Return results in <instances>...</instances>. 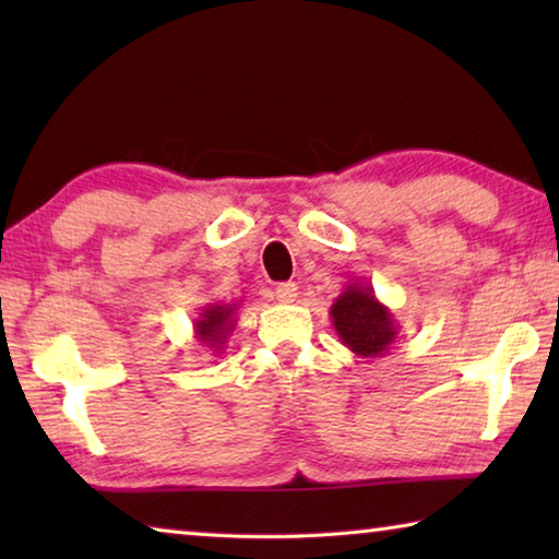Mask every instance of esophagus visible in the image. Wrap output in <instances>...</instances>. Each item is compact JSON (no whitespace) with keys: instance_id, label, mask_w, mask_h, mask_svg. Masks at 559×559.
<instances>
[{"instance_id":"esophagus-1","label":"esophagus","mask_w":559,"mask_h":559,"mask_svg":"<svg viewBox=\"0 0 559 559\" xmlns=\"http://www.w3.org/2000/svg\"><path fill=\"white\" fill-rule=\"evenodd\" d=\"M296 298H298L296 283H281V286H276V300L278 302H293Z\"/></svg>"}]
</instances>
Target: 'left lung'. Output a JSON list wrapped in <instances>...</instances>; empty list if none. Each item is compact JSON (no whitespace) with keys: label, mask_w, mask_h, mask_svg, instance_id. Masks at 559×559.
Segmentation results:
<instances>
[{"label":"left lung","mask_w":559,"mask_h":559,"mask_svg":"<svg viewBox=\"0 0 559 559\" xmlns=\"http://www.w3.org/2000/svg\"><path fill=\"white\" fill-rule=\"evenodd\" d=\"M340 343L365 359L382 357L400 337V323L384 302L377 300L370 283L349 281L330 306Z\"/></svg>","instance_id":"left-lung-1"}]
</instances>
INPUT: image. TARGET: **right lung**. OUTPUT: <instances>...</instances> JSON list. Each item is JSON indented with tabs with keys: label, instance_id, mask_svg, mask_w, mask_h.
I'll use <instances>...</instances> for the list:
<instances>
[{
	"label": "right lung",
	"instance_id": "obj_1",
	"mask_svg": "<svg viewBox=\"0 0 559 559\" xmlns=\"http://www.w3.org/2000/svg\"><path fill=\"white\" fill-rule=\"evenodd\" d=\"M236 313H239L236 302H206L202 313L192 320L197 343H202L204 347H210L212 353L222 355L226 337H229L236 328Z\"/></svg>",
	"mask_w": 559,
	"mask_h": 559
}]
</instances>
